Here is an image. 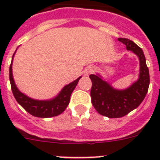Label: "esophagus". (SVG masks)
Returning <instances> with one entry per match:
<instances>
[{
  "label": "esophagus",
  "mask_w": 160,
  "mask_h": 160,
  "mask_svg": "<svg viewBox=\"0 0 160 160\" xmlns=\"http://www.w3.org/2000/svg\"><path fill=\"white\" fill-rule=\"evenodd\" d=\"M93 71H94V68H93L92 66H88V67H87L84 70V74L85 75H89V74H90Z\"/></svg>",
  "instance_id": "obj_1"
}]
</instances>
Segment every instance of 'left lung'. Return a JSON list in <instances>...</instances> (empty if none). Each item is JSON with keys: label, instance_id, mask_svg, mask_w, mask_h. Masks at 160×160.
<instances>
[{"label": "left lung", "instance_id": "left-lung-1", "mask_svg": "<svg viewBox=\"0 0 160 160\" xmlns=\"http://www.w3.org/2000/svg\"><path fill=\"white\" fill-rule=\"evenodd\" d=\"M118 40L126 45L128 50L138 56L140 73L138 81L123 90H115L99 76L90 74L91 102L98 112L108 118H121L137 108L143 101L150 84L149 70L142 49L128 38H118Z\"/></svg>", "mask_w": 160, "mask_h": 160}]
</instances>
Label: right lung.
<instances>
[{
  "label": "right lung",
  "instance_id": "add662e5",
  "mask_svg": "<svg viewBox=\"0 0 160 160\" xmlns=\"http://www.w3.org/2000/svg\"><path fill=\"white\" fill-rule=\"evenodd\" d=\"M13 55H12V58H13ZM12 59L9 66V80H10L11 89L17 102L25 111L35 117L49 118V117L57 116L66 110L70 102V95L81 77H79L75 81L66 86L62 90L60 94L53 99L49 101H39L27 97L22 92H20L19 90L17 88L12 78Z\"/></svg>",
  "mask_w": 160,
  "mask_h": 160
}]
</instances>
